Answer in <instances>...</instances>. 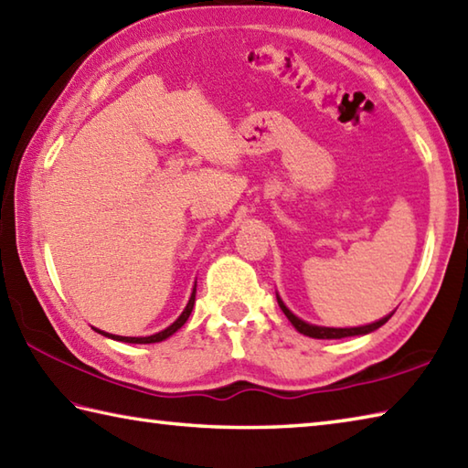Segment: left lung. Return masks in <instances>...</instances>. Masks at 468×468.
I'll use <instances>...</instances> for the list:
<instances>
[{"label": "left lung", "instance_id": "8db88e82", "mask_svg": "<svg viewBox=\"0 0 468 468\" xmlns=\"http://www.w3.org/2000/svg\"><path fill=\"white\" fill-rule=\"evenodd\" d=\"M277 302H279L281 310H283V314L287 315V320L293 324V328L297 332H302V334H305V336H310V338H322V340L346 338V336H363V334L375 332L377 328H381V325L393 315V314H389V315L381 317V320H378V322H373V324H368V325H358V328H324V325H314V324H307L303 320H299V317L295 314H291L289 307L283 302H281L279 295H277Z\"/></svg>", "mask_w": 468, "mask_h": 468}]
</instances>
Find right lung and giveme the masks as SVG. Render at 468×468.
I'll return each mask as SVG.
<instances>
[{
	"label": "right lung",
	"instance_id": "right-lung-1",
	"mask_svg": "<svg viewBox=\"0 0 468 468\" xmlns=\"http://www.w3.org/2000/svg\"><path fill=\"white\" fill-rule=\"evenodd\" d=\"M196 287H197V285H193V293H191V297H189V303L185 305V310H183V314L177 317V320H175V322L169 325V328H165L163 332H158V334H153V336L132 338V336H116V334H108V332H101V330H97V332L103 334V336L112 338V340L130 342V344H153V342H163V340H166L169 336H173V334L177 332L185 322H187V317L191 315V310H193V303H196Z\"/></svg>",
	"mask_w": 468,
	"mask_h": 468
}]
</instances>
